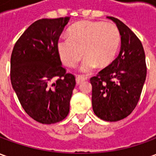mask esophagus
<instances>
[{
	"label": "esophagus",
	"instance_id": "34e87169",
	"mask_svg": "<svg viewBox=\"0 0 156 156\" xmlns=\"http://www.w3.org/2000/svg\"><path fill=\"white\" fill-rule=\"evenodd\" d=\"M86 79H87V78H84V77H83V76L78 75V76H77V77H76V83H77L78 84H79L81 82L84 81V80H86Z\"/></svg>",
	"mask_w": 156,
	"mask_h": 156
}]
</instances>
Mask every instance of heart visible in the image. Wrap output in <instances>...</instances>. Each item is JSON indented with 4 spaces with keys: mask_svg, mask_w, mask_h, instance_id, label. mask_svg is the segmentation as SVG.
Returning a JSON list of instances; mask_svg holds the SVG:
<instances>
[{
    "mask_svg": "<svg viewBox=\"0 0 156 156\" xmlns=\"http://www.w3.org/2000/svg\"><path fill=\"white\" fill-rule=\"evenodd\" d=\"M119 43L120 33L115 24L81 21L68 29V37L58 40L57 48L61 60L68 67H74L82 56H85L79 70L88 73L97 65L100 68L108 66Z\"/></svg>",
    "mask_w": 156,
    "mask_h": 156,
    "instance_id": "obj_1",
    "label": "heart"
}]
</instances>
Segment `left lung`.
Returning a JSON list of instances; mask_svg holds the SVG:
<instances>
[{"label": "left lung", "mask_w": 156, "mask_h": 156, "mask_svg": "<svg viewBox=\"0 0 156 156\" xmlns=\"http://www.w3.org/2000/svg\"><path fill=\"white\" fill-rule=\"evenodd\" d=\"M120 51L108 67L90 79L93 110L98 118L115 122L129 115L136 107L146 78L145 55L141 41L119 19Z\"/></svg>", "instance_id": "8db88e82"}]
</instances>
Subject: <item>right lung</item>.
<instances>
[{
	"label": "right lung",
	"instance_id": "add662e5",
	"mask_svg": "<svg viewBox=\"0 0 156 156\" xmlns=\"http://www.w3.org/2000/svg\"><path fill=\"white\" fill-rule=\"evenodd\" d=\"M70 17L41 19L23 32L11 57V81L26 113L41 124L60 122L69 113L74 76L62 66L57 44ZM57 81L50 84L51 80Z\"/></svg>",
	"mask_w": 156,
	"mask_h": 156
}]
</instances>
